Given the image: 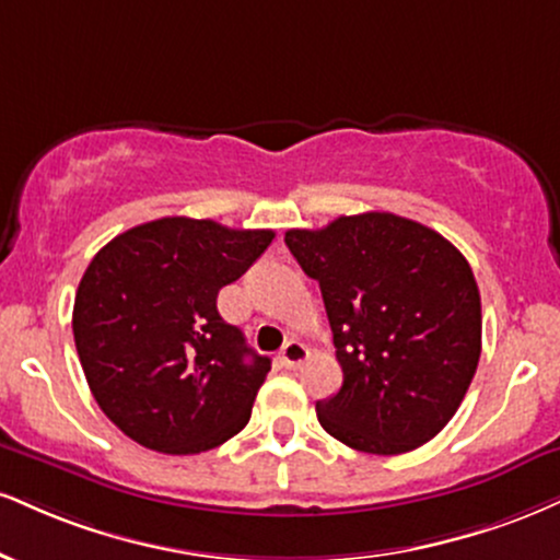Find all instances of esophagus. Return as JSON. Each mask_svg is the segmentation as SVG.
<instances>
[{"mask_svg":"<svg viewBox=\"0 0 560 560\" xmlns=\"http://www.w3.org/2000/svg\"><path fill=\"white\" fill-rule=\"evenodd\" d=\"M305 357H307L305 345H300L298 339H289L287 345H284V349H281L279 362H281V365H284L287 370H294V368H300L302 362H305Z\"/></svg>","mask_w":560,"mask_h":560,"instance_id":"34e87169","label":"esophagus"}]
</instances>
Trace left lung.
<instances>
[{"mask_svg":"<svg viewBox=\"0 0 560 560\" xmlns=\"http://www.w3.org/2000/svg\"><path fill=\"white\" fill-rule=\"evenodd\" d=\"M318 281L345 383L315 404L328 435L365 454H407L448 425L482 349L480 289L464 255L396 213L289 229Z\"/></svg>","mask_w":560,"mask_h":560,"instance_id":"obj_1","label":"left lung"}]
</instances>
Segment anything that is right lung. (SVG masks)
Wrapping results in <instances>:
<instances>
[{"instance_id": "add662e5", "label": "right lung", "mask_w": 560, "mask_h": 560, "mask_svg": "<svg viewBox=\"0 0 560 560\" xmlns=\"http://www.w3.org/2000/svg\"><path fill=\"white\" fill-rule=\"evenodd\" d=\"M271 229L166 215L114 237L80 279L72 334L101 412L161 454H200L247 425L271 360L215 310Z\"/></svg>"}]
</instances>
